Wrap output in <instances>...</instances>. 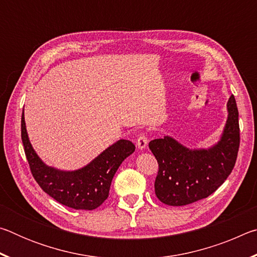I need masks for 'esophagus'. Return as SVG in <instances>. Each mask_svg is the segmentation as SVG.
<instances>
[{"instance_id": "1", "label": "esophagus", "mask_w": 257, "mask_h": 257, "mask_svg": "<svg viewBox=\"0 0 257 257\" xmlns=\"http://www.w3.org/2000/svg\"><path fill=\"white\" fill-rule=\"evenodd\" d=\"M147 143H149V141H147V137L145 136L144 134H142L141 136H139L137 138V142H136V145L138 147V150H145V147L147 146Z\"/></svg>"}]
</instances>
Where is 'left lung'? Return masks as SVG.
Wrapping results in <instances>:
<instances>
[{"label": "left lung", "instance_id": "8db88e82", "mask_svg": "<svg viewBox=\"0 0 257 257\" xmlns=\"http://www.w3.org/2000/svg\"><path fill=\"white\" fill-rule=\"evenodd\" d=\"M227 110L220 139L207 149H189L171 136L150 142V150L159 163L155 194L163 204L182 206L206 198L231 173L240 142L233 95L227 103Z\"/></svg>", "mask_w": 257, "mask_h": 257}]
</instances>
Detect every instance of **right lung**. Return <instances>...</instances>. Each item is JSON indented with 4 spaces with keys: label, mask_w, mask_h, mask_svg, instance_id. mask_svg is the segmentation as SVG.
Returning a JSON list of instances; mask_svg holds the SVG:
<instances>
[{
    "label": "right lung",
    "mask_w": 257,
    "mask_h": 257,
    "mask_svg": "<svg viewBox=\"0 0 257 257\" xmlns=\"http://www.w3.org/2000/svg\"><path fill=\"white\" fill-rule=\"evenodd\" d=\"M21 139L30 170L41 188L56 202L75 210L92 211L108 196L113 177L120 164L135 152L130 141L120 139L85 167L66 171L50 167L38 156L29 141L25 113L21 115Z\"/></svg>",
    "instance_id": "right-lung-1"
}]
</instances>
